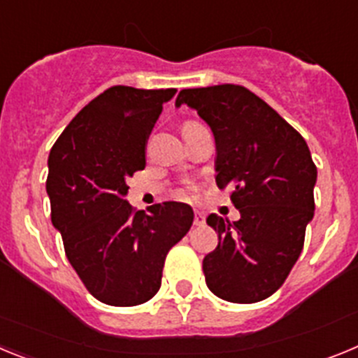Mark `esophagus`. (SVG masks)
<instances>
[{
	"instance_id": "1",
	"label": "esophagus",
	"mask_w": 358,
	"mask_h": 358,
	"mask_svg": "<svg viewBox=\"0 0 358 358\" xmlns=\"http://www.w3.org/2000/svg\"><path fill=\"white\" fill-rule=\"evenodd\" d=\"M194 224L195 226H204V224H206V218H204V215H202L201 211H195Z\"/></svg>"
}]
</instances>
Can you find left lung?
Wrapping results in <instances>:
<instances>
[{
	"label": "left lung",
	"instance_id": "8db88e82",
	"mask_svg": "<svg viewBox=\"0 0 358 358\" xmlns=\"http://www.w3.org/2000/svg\"><path fill=\"white\" fill-rule=\"evenodd\" d=\"M197 110L215 136V181L231 189L236 222L206 218L218 245L202 271L215 296L256 303L273 296L301 255L317 181L308 145L276 110L242 85L182 90L176 107Z\"/></svg>",
	"mask_w": 358,
	"mask_h": 358
}]
</instances>
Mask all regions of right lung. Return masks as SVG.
I'll use <instances>...</instances> for the list:
<instances>
[{"instance_id": "right-lung-1", "label": "right lung", "mask_w": 358, "mask_h": 358, "mask_svg": "<svg viewBox=\"0 0 358 358\" xmlns=\"http://www.w3.org/2000/svg\"><path fill=\"white\" fill-rule=\"evenodd\" d=\"M177 90L115 85L69 122L50 150L52 224L98 301L134 306L156 296L164 258L194 222L185 202L134 211L127 179L145 169V143Z\"/></svg>"}]
</instances>
